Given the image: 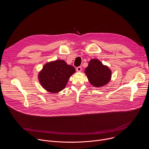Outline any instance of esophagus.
Segmentation results:
<instances>
[{"mask_svg": "<svg viewBox=\"0 0 149 149\" xmlns=\"http://www.w3.org/2000/svg\"><path fill=\"white\" fill-rule=\"evenodd\" d=\"M81 70H82V67H78L77 68V71L78 72H81Z\"/></svg>", "mask_w": 149, "mask_h": 149, "instance_id": "obj_1", "label": "esophagus"}]
</instances>
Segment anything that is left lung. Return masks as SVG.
Instances as JSON below:
<instances>
[{"label": "left lung", "instance_id": "8db88e82", "mask_svg": "<svg viewBox=\"0 0 149 149\" xmlns=\"http://www.w3.org/2000/svg\"><path fill=\"white\" fill-rule=\"evenodd\" d=\"M90 84L95 87H101L108 84L111 79V70L97 59L91 60L85 70Z\"/></svg>", "mask_w": 149, "mask_h": 149}]
</instances>
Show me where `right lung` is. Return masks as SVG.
I'll return each instance as SVG.
<instances>
[{"label":"right lung","instance_id":"add662e5","mask_svg":"<svg viewBox=\"0 0 149 149\" xmlns=\"http://www.w3.org/2000/svg\"><path fill=\"white\" fill-rule=\"evenodd\" d=\"M75 72V68L64 60H58L45 64L38 74V80L44 89L56 93L64 89Z\"/></svg>","mask_w":149,"mask_h":149}]
</instances>
